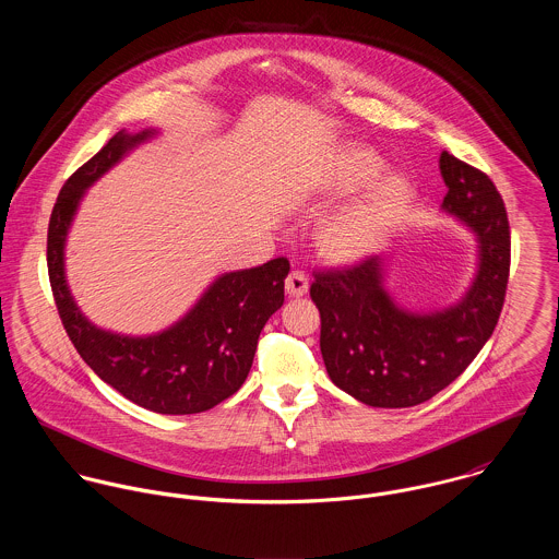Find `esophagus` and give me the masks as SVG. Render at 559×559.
Listing matches in <instances>:
<instances>
[{"mask_svg":"<svg viewBox=\"0 0 559 559\" xmlns=\"http://www.w3.org/2000/svg\"><path fill=\"white\" fill-rule=\"evenodd\" d=\"M308 288H310V282L304 271H293L286 277V295L288 297H304V295H308Z\"/></svg>","mask_w":559,"mask_h":559,"instance_id":"1","label":"esophagus"}]
</instances>
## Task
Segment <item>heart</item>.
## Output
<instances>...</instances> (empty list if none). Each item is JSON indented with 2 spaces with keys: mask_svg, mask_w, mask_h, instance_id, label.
I'll use <instances>...</instances> for the list:
<instances>
[{
  "mask_svg": "<svg viewBox=\"0 0 559 559\" xmlns=\"http://www.w3.org/2000/svg\"><path fill=\"white\" fill-rule=\"evenodd\" d=\"M383 171L385 160L364 146H342L317 165L306 193L319 202H337L369 187L320 222L314 237L324 260L361 262L396 230L413 200V187L402 174Z\"/></svg>",
  "mask_w": 559,
  "mask_h": 559,
  "instance_id": "obj_1",
  "label": "heart"
}]
</instances>
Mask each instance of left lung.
Returning <instances> with one entry per match:
<instances>
[{
    "instance_id": "left-lung-1",
    "label": "left lung",
    "mask_w": 559,
    "mask_h": 559,
    "mask_svg": "<svg viewBox=\"0 0 559 559\" xmlns=\"http://www.w3.org/2000/svg\"><path fill=\"white\" fill-rule=\"evenodd\" d=\"M439 169L448 187L441 211L478 242L476 275L456 304L406 310L385 288L383 255L317 273L310 288L329 379L368 406L404 408L437 396L476 359L503 308L510 273L503 200L484 171L448 151L439 157Z\"/></svg>"
}]
</instances>
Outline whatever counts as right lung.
<instances>
[{
    "label": "right lung",
    "instance_id": "add662e5",
    "mask_svg": "<svg viewBox=\"0 0 559 559\" xmlns=\"http://www.w3.org/2000/svg\"><path fill=\"white\" fill-rule=\"evenodd\" d=\"M159 135L118 131L62 187L47 235L51 290L62 324L94 374L138 406L191 415L230 399L253 364L262 326L284 304L286 258L219 275L182 317L153 335H122L85 319L67 282L64 249L85 191L133 148Z\"/></svg>",
    "mask_w": 559,
    "mask_h": 559
}]
</instances>
